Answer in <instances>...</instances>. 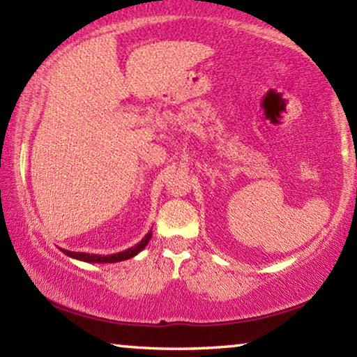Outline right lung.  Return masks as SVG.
I'll use <instances>...</instances> for the list:
<instances>
[{
	"label": "right lung",
	"instance_id": "obj_1",
	"mask_svg": "<svg viewBox=\"0 0 357 357\" xmlns=\"http://www.w3.org/2000/svg\"><path fill=\"white\" fill-rule=\"evenodd\" d=\"M151 237H152V231H149L144 236V238H142L141 242H137L135 247L126 248V250H123V252H119L114 255H94V253H83V252H70V250H63V248H61V252L66 253L67 257L78 259V261H84V263H119V261H125V259L136 257L137 253L142 252V248H146L149 241H151Z\"/></svg>",
	"mask_w": 357,
	"mask_h": 357
}]
</instances>
